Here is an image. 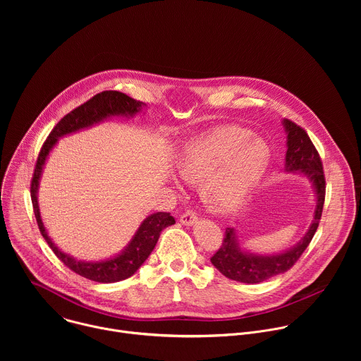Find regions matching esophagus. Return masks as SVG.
<instances>
[{
	"instance_id": "esophagus-1",
	"label": "esophagus",
	"mask_w": 361,
	"mask_h": 361,
	"mask_svg": "<svg viewBox=\"0 0 361 361\" xmlns=\"http://www.w3.org/2000/svg\"><path fill=\"white\" fill-rule=\"evenodd\" d=\"M197 220H198L197 213L192 212V210H187V212L183 213V216L180 217V221H181V224H184V226H192V224L197 223Z\"/></svg>"
}]
</instances>
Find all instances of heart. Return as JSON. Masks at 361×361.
I'll return each mask as SVG.
<instances>
[{"mask_svg":"<svg viewBox=\"0 0 361 361\" xmlns=\"http://www.w3.org/2000/svg\"><path fill=\"white\" fill-rule=\"evenodd\" d=\"M271 152L248 130L224 127L191 140L180 151L177 173L188 184H202V197L219 212L231 210L264 177Z\"/></svg>","mask_w":361,"mask_h":361,"instance_id":"obj_1","label":"heart"}]
</instances>
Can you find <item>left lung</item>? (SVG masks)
<instances>
[{
    "label": "left lung",
    "mask_w": 361,
    "mask_h": 361,
    "mask_svg": "<svg viewBox=\"0 0 361 361\" xmlns=\"http://www.w3.org/2000/svg\"><path fill=\"white\" fill-rule=\"evenodd\" d=\"M283 124L287 133L286 170L300 171L313 183L317 197L314 220L297 245L276 255H255L243 251L234 230L227 227L220 248L210 260L223 276L240 283L257 284L290 270L310 244L322 219L326 197V178L320 154L304 128L290 120H284Z\"/></svg>",
    "instance_id": "obj_1"
}]
</instances>
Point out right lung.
Instances as JSON below:
<instances>
[{"label": "right lung", "mask_w": 361, "mask_h": 361, "mask_svg": "<svg viewBox=\"0 0 361 361\" xmlns=\"http://www.w3.org/2000/svg\"><path fill=\"white\" fill-rule=\"evenodd\" d=\"M141 106L142 102L120 91H102L99 94H95L92 98L85 101L84 104L74 109L73 111H70L67 116H64L59 121V124L53 128V131L49 133L45 142L42 144L38 154L35 169H34V174L31 180V201H32L35 220L42 237L48 243L49 248L54 251V254L70 270L97 283H116V281H121L131 277L148 259V255L151 254V251L154 250V247H156L159 241L161 231L166 227L173 226L176 220L170 213H163V212L154 213L141 223L140 228L137 230L130 244L126 247V250L121 254L116 255L114 259L97 262V263L78 262L74 259V257L59 250V247L48 237L45 227L42 224L39 209H38V201H37V190H38L42 166L48 157L51 148L54 147V144L60 137L74 133L77 130L90 127L111 116H134L140 111Z\"/></svg>", "instance_id": "right-lung-1"}]
</instances>
